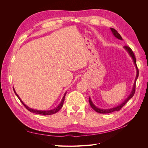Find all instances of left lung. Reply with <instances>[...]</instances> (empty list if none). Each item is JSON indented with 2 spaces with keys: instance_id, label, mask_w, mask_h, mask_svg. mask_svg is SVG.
<instances>
[{
  "instance_id": "8db88e82",
  "label": "left lung",
  "mask_w": 148,
  "mask_h": 148,
  "mask_svg": "<svg viewBox=\"0 0 148 148\" xmlns=\"http://www.w3.org/2000/svg\"><path fill=\"white\" fill-rule=\"evenodd\" d=\"M110 30L112 32V34L114 36L117 38L118 39H120V40H123L122 38L121 37L120 34L117 32V31H116L115 29L112 28H110ZM123 48L125 49L127 51V52L128 53V54L130 55V56L132 57V59L133 61V63L134 64H135V66H136V78H135V82H134V84H133V88H132V92H130V95L128 96V97L126 99H125L122 104H120V105H119L117 107H113V108H111V109H100V108H98V107H97L95 104H93V102H92L91 98L89 97V104H90L91 107H92V108L95 110L96 112H97L98 113H100V114H109V113H111V112H113L114 111H119L121 109V108H122V107L126 104V103L131 99L132 97H133V96H134V94H135V87H136V79L138 77V75H139V71H138V69L137 68V65H136V58H135V55H134L133 53V52L132 51V50L131 49V48L128 47V46H124Z\"/></svg>"
}]
</instances>
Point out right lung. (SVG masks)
Segmentation results:
<instances>
[{
    "label": "right lung",
    "instance_id": "1",
    "mask_svg": "<svg viewBox=\"0 0 148 148\" xmlns=\"http://www.w3.org/2000/svg\"><path fill=\"white\" fill-rule=\"evenodd\" d=\"M13 91H14V92L16 95V96L18 97V98L20 99V101H21V102L24 105V106L26 107V109H27L29 112H33V113H34V114H40V115H52V114H53L55 113H57L58 111H59L62 107V106H63V104H64V100H65V95L66 94V92H65L64 95V97H62V99L61 101V102H60V104H59V106H58L57 107H55L54 109H52L51 110H36V109H31V108H29V107L28 106H26V104H24V102L21 101V99H20V97H19V96L17 95V93L16 92L14 88H13Z\"/></svg>",
    "mask_w": 148,
    "mask_h": 148
}]
</instances>
